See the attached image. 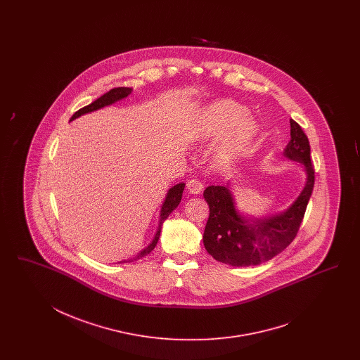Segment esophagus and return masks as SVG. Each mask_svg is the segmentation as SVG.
<instances>
[{
	"label": "esophagus",
	"instance_id": "34e87169",
	"mask_svg": "<svg viewBox=\"0 0 360 360\" xmlns=\"http://www.w3.org/2000/svg\"><path fill=\"white\" fill-rule=\"evenodd\" d=\"M186 187L191 194H200L203 191V185L198 179H188L187 184H186Z\"/></svg>",
	"mask_w": 360,
	"mask_h": 360
}]
</instances>
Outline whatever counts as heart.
Listing matches in <instances>:
<instances>
[{
  "label": "heart",
  "instance_id": "b5f03b06",
  "mask_svg": "<svg viewBox=\"0 0 360 360\" xmlns=\"http://www.w3.org/2000/svg\"><path fill=\"white\" fill-rule=\"evenodd\" d=\"M245 108L233 100H218L203 109L199 119L202 137L215 136L224 131L219 143L221 157H231L243 152L256 134L255 122L245 117Z\"/></svg>",
  "mask_w": 360,
  "mask_h": 360
}]
</instances>
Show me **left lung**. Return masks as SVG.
I'll return each mask as SVG.
<instances>
[{
  "label": "left lung",
  "instance_id": "1",
  "mask_svg": "<svg viewBox=\"0 0 360 360\" xmlns=\"http://www.w3.org/2000/svg\"><path fill=\"white\" fill-rule=\"evenodd\" d=\"M285 155L305 166L307 182L301 195L285 212L250 221L240 217L226 186H208L203 196L210 217L203 233L206 251L220 262L232 266H250L268 262L295 240L314 188V166L310 143L298 122L290 119V141Z\"/></svg>",
  "mask_w": 360,
  "mask_h": 360
}]
</instances>
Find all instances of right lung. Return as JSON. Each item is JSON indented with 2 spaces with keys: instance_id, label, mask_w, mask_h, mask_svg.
Listing matches in <instances>:
<instances>
[{
  "instance_id": "obj_1",
  "label": "right lung",
  "mask_w": 360,
  "mask_h": 360,
  "mask_svg": "<svg viewBox=\"0 0 360 360\" xmlns=\"http://www.w3.org/2000/svg\"><path fill=\"white\" fill-rule=\"evenodd\" d=\"M131 88L128 87L112 88L107 94H104L103 96L96 98V100L92 101L91 104H88L86 107H83V108L77 110V112L72 115L71 120H74V119H77L79 116H82V115H84V113H88V112H92V110L103 108V107L109 105V104H112V103H115V101H117V100H120V98H127V96L131 94ZM184 188H185V184H178V185L173 186V187L169 190V193H167V195H166V200L164 202V206H162V210H161V219H160V226H158V231H157V233H155V238L153 240L152 244L148 245L143 251L140 252L136 257H133V260L142 259L143 256L149 255V253L154 250V247H155V244H157V241H158V238H160V233H161L162 223H164L166 218L173 212V210H175V207L179 205V202H181V199H182ZM133 260H129V262H133Z\"/></svg>"
}]
</instances>
